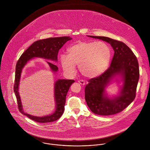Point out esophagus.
Returning <instances> with one entry per match:
<instances>
[{
  "label": "esophagus",
  "instance_id": "obj_1",
  "mask_svg": "<svg viewBox=\"0 0 150 150\" xmlns=\"http://www.w3.org/2000/svg\"><path fill=\"white\" fill-rule=\"evenodd\" d=\"M79 83L80 84H81V86H84V85L86 84L85 81H84V80H79Z\"/></svg>",
  "mask_w": 150,
  "mask_h": 150
}]
</instances>
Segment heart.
<instances>
[{
  "mask_svg": "<svg viewBox=\"0 0 150 150\" xmlns=\"http://www.w3.org/2000/svg\"><path fill=\"white\" fill-rule=\"evenodd\" d=\"M111 57V48L105 42H78L67 49V55H61L60 61L65 73L69 76L75 74L76 65H78L84 76L95 78L107 69Z\"/></svg>",
  "mask_w": 150,
  "mask_h": 150,
  "instance_id": "obj_1",
  "label": "heart"
}]
</instances>
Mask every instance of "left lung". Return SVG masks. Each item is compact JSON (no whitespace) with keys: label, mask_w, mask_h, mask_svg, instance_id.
<instances>
[{"label":"left lung","mask_w":150,"mask_h":150,"mask_svg":"<svg viewBox=\"0 0 150 150\" xmlns=\"http://www.w3.org/2000/svg\"><path fill=\"white\" fill-rule=\"evenodd\" d=\"M110 44L114 51L110 66L100 76L88 80L85 88V99L91 111L100 115L117 114L134 100L139 79L137 59L125 43L104 36H88ZM120 76L123 85L119 95L107 97L105 88L113 78Z\"/></svg>","instance_id":"1"}]
</instances>
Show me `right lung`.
<instances>
[{"label":"right lung","mask_w":150,"mask_h":150,"mask_svg":"<svg viewBox=\"0 0 150 150\" xmlns=\"http://www.w3.org/2000/svg\"><path fill=\"white\" fill-rule=\"evenodd\" d=\"M71 40L70 37L64 36L59 38H50L35 42L22 54L18 59L16 67L15 83L14 91L17 98L19 111L22 114L26 115L30 119L40 123H47L55 121L58 120L64 111L66 96L70 86L74 82L73 80H58L54 86V96L56 104V110L51 115L44 117H36L24 112L22 108L21 98L18 92V86L21 78L22 70L25 65L31 59L38 57L45 59L57 61L58 53L59 50L67 41ZM51 70L57 72L58 67L50 61H46Z\"/></svg>","instance_id":"obj_1"}]
</instances>
